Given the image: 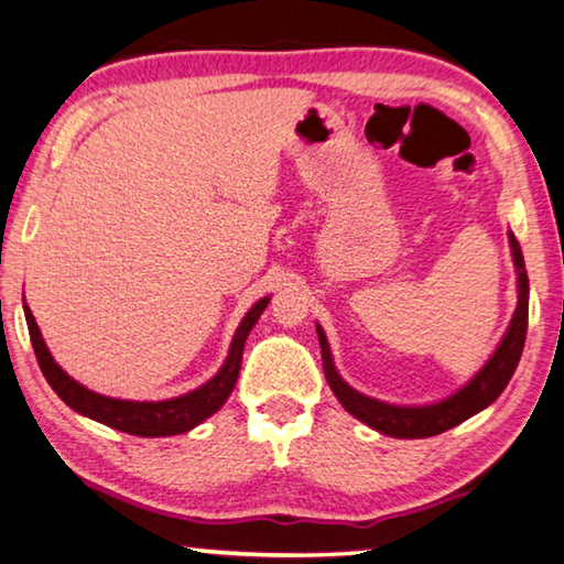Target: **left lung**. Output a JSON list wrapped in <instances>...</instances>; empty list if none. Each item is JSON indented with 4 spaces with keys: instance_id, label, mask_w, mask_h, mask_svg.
<instances>
[{
    "instance_id": "obj_1",
    "label": "left lung",
    "mask_w": 564,
    "mask_h": 564,
    "mask_svg": "<svg viewBox=\"0 0 564 564\" xmlns=\"http://www.w3.org/2000/svg\"><path fill=\"white\" fill-rule=\"evenodd\" d=\"M508 238L512 248L514 271H518V308H514L510 326L505 330L500 346L495 348L490 360L485 362V366L451 398L437 400V403H431V405H393V403H383V400L358 393L356 388H350L346 380L340 378L336 366H333L328 338L316 323L321 356H323V373H326L328 386L340 400V405L346 408L352 417L362 420V423L383 435L413 441V437H433L451 431V427L460 425L463 420L473 417L475 413H480V410L488 408L492 400H498L505 386L510 383V378L522 356L524 336H528V301H530V281H528V271H524L520 243L518 238L512 236V231L508 234Z\"/></svg>"
}]
</instances>
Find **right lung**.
<instances>
[{"label": "right lung", "mask_w": 564, "mask_h": 564, "mask_svg": "<svg viewBox=\"0 0 564 564\" xmlns=\"http://www.w3.org/2000/svg\"><path fill=\"white\" fill-rule=\"evenodd\" d=\"M271 295H263L261 301L251 305V311L246 313L241 326L236 328V336L231 340V348H228L226 362L221 370L208 380V383L198 386L186 395L169 398V400H121V398H109L101 393H94V390L84 388L82 383L64 373L59 362L52 358L50 348L40 333V326L32 316L30 305L24 303V318L26 326H30V338L36 352V360H40V368L46 378V383L59 395L66 405L76 413L87 415L97 423H104L113 427V431L139 435V437H164V435H178L188 433L191 427L204 423L206 417H212L218 408H221L241 373V358H243V346L256 321L261 318V313L269 305Z\"/></svg>", "instance_id": "right-lung-1"}]
</instances>
